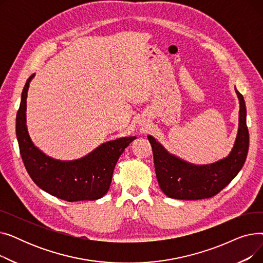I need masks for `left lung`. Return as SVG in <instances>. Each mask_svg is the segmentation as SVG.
Listing matches in <instances>:
<instances>
[{
	"mask_svg": "<svg viewBox=\"0 0 263 263\" xmlns=\"http://www.w3.org/2000/svg\"><path fill=\"white\" fill-rule=\"evenodd\" d=\"M240 101L239 130L230 155L212 164L194 165L167 153L155 137L148 135L153 147L156 175L164 194L175 199L196 200L209 198L227 186L245 163L250 134L246 126V106L243 96L237 90Z\"/></svg>",
	"mask_w": 263,
	"mask_h": 263,
	"instance_id": "obj_1",
	"label": "left lung"
}]
</instances>
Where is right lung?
<instances>
[{"label":"right lung","mask_w":263,"mask_h":263,"mask_svg":"<svg viewBox=\"0 0 263 263\" xmlns=\"http://www.w3.org/2000/svg\"><path fill=\"white\" fill-rule=\"evenodd\" d=\"M32 74L21 95L16 118L20 155L32 180L49 194L66 201L96 200L104 196L112 182L115 165L135 136L121 137L97 147L74 161H60L46 156L31 141L26 128V97Z\"/></svg>","instance_id":"obj_1"}]
</instances>
